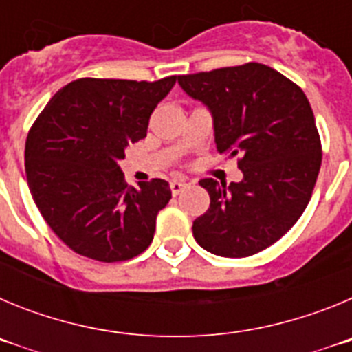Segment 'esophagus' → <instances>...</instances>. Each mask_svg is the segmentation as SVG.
<instances>
[{"mask_svg": "<svg viewBox=\"0 0 352 352\" xmlns=\"http://www.w3.org/2000/svg\"><path fill=\"white\" fill-rule=\"evenodd\" d=\"M186 185H188V183H186L185 179H173V182H170V192H173V195L182 194L183 188H186Z\"/></svg>", "mask_w": 352, "mask_h": 352, "instance_id": "34e87169", "label": "esophagus"}]
</instances>
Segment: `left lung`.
<instances>
[{"label":"left lung","mask_w":352,"mask_h":352,"mask_svg":"<svg viewBox=\"0 0 352 352\" xmlns=\"http://www.w3.org/2000/svg\"><path fill=\"white\" fill-rule=\"evenodd\" d=\"M183 91L213 116L219 153L238 157L239 183L204 178L210 208L194 238L220 257H248L291 229L312 197L321 139L300 86L261 63L178 76Z\"/></svg>","instance_id":"left-lung-1"}]
</instances>
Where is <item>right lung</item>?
<instances>
[{"instance_id":"add662e5","label":"right lung","mask_w":352,"mask_h":352,"mask_svg":"<svg viewBox=\"0 0 352 352\" xmlns=\"http://www.w3.org/2000/svg\"><path fill=\"white\" fill-rule=\"evenodd\" d=\"M176 76L146 82L77 79L52 96L26 139V178L54 234L89 259L118 263L153 241L158 211L170 199L166 179L133 188L118 162L146 138L149 116Z\"/></svg>"}]
</instances>
